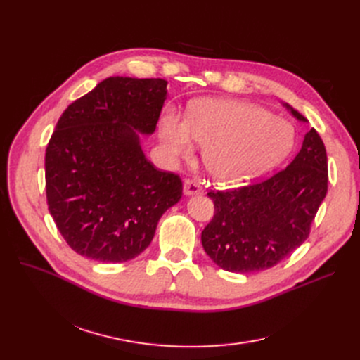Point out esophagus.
I'll return each mask as SVG.
<instances>
[{"label":"esophagus","instance_id":"1","mask_svg":"<svg viewBox=\"0 0 360 360\" xmlns=\"http://www.w3.org/2000/svg\"><path fill=\"white\" fill-rule=\"evenodd\" d=\"M183 191H184V195L187 196H193V195H200L203 193V189L202 186L198 180L195 179H187L183 184Z\"/></svg>","mask_w":360,"mask_h":360}]
</instances>
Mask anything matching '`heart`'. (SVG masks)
<instances>
[{"label":"heart","mask_w":360,"mask_h":360,"mask_svg":"<svg viewBox=\"0 0 360 360\" xmlns=\"http://www.w3.org/2000/svg\"><path fill=\"white\" fill-rule=\"evenodd\" d=\"M161 138L173 157L192 152V139L203 145V162L212 177L237 183L280 161L293 143V130L283 118L240 101L200 99L186 122L165 112Z\"/></svg>","instance_id":"1"}]
</instances>
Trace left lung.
<instances>
[{"label":"left lung","mask_w":360,"mask_h":360,"mask_svg":"<svg viewBox=\"0 0 360 360\" xmlns=\"http://www.w3.org/2000/svg\"><path fill=\"white\" fill-rule=\"evenodd\" d=\"M287 108L300 122H307L290 105ZM327 191V150L312 127L293 161L276 174L208 192L214 217L202 231V246L219 268L230 272L272 268L309 237Z\"/></svg>","instance_id":"left-lung-1"}]
</instances>
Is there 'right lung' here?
Returning <instances> with one entry per match:
<instances>
[{
	"label": "right lung",
	"mask_w": 360,
	"mask_h": 360,
	"mask_svg": "<svg viewBox=\"0 0 360 360\" xmlns=\"http://www.w3.org/2000/svg\"><path fill=\"white\" fill-rule=\"evenodd\" d=\"M165 98L164 79L115 76L60 117L45 152L46 203L67 245L84 258H136L180 200V176L153 165L136 133H153Z\"/></svg>",
	"instance_id": "right-lung-1"
}]
</instances>
